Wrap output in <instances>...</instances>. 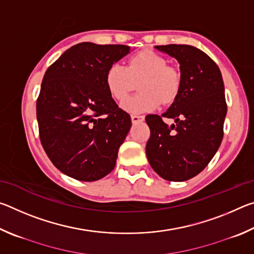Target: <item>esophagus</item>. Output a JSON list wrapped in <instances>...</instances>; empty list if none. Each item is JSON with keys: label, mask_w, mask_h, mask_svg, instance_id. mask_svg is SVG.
<instances>
[{"label": "esophagus", "mask_w": 254, "mask_h": 254, "mask_svg": "<svg viewBox=\"0 0 254 254\" xmlns=\"http://www.w3.org/2000/svg\"><path fill=\"white\" fill-rule=\"evenodd\" d=\"M144 120V117H142V115H131V121L132 123H137V122H142Z\"/></svg>", "instance_id": "1"}]
</instances>
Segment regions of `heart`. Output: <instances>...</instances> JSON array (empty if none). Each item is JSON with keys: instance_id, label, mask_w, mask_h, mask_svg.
Returning a JSON list of instances; mask_svg holds the SVG:
<instances>
[{"instance_id": "obj_1", "label": "heart", "mask_w": 254, "mask_h": 254, "mask_svg": "<svg viewBox=\"0 0 254 254\" xmlns=\"http://www.w3.org/2000/svg\"><path fill=\"white\" fill-rule=\"evenodd\" d=\"M140 94L128 98L123 109L133 114L157 110L162 103L169 104L177 97L182 75L167 59L152 50H142L127 59V65L113 64L105 76L106 87L115 101L124 102L139 83Z\"/></svg>"}]
</instances>
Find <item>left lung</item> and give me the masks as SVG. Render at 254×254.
I'll return each instance as SVG.
<instances>
[{
  "label": "left lung",
  "mask_w": 254,
  "mask_h": 254,
  "mask_svg": "<svg viewBox=\"0 0 254 254\" xmlns=\"http://www.w3.org/2000/svg\"><path fill=\"white\" fill-rule=\"evenodd\" d=\"M180 65L177 97L161 117L149 114L148 161L161 178L185 182L198 175L220 148L227 106L218 66L204 51L188 45L156 46ZM162 117L174 118L168 126Z\"/></svg>",
  "instance_id": "left-lung-1"
}]
</instances>
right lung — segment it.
I'll list each match as a JSON object with an SVG mask.
<instances>
[{
	"label": "right lung",
	"instance_id": "1",
	"mask_svg": "<svg viewBox=\"0 0 254 254\" xmlns=\"http://www.w3.org/2000/svg\"><path fill=\"white\" fill-rule=\"evenodd\" d=\"M128 53L124 45L81 42L46 71L37 100L40 141L56 168L71 178L95 182L114 169L132 123L105 76Z\"/></svg>",
	"mask_w": 254,
	"mask_h": 254
}]
</instances>
